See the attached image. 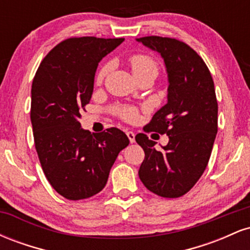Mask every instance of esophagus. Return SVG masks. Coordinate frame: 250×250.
Returning a JSON list of instances; mask_svg holds the SVG:
<instances>
[{
	"instance_id": "esophagus-1",
	"label": "esophagus",
	"mask_w": 250,
	"mask_h": 250,
	"mask_svg": "<svg viewBox=\"0 0 250 250\" xmlns=\"http://www.w3.org/2000/svg\"><path fill=\"white\" fill-rule=\"evenodd\" d=\"M127 136H128V139H129V141H130V143L135 142V134L133 133V131H127Z\"/></svg>"
}]
</instances>
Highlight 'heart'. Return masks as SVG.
I'll return each instance as SVG.
<instances>
[{"label":"heart","mask_w":250,"mask_h":250,"mask_svg":"<svg viewBox=\"0 0 250 250\" xmlns=\"http://www.w3.org/2000/svg\"><path fill=\"white\" fill-rule=\"evenodd\" d=\"M128 64L136 79L145 75H151L156 77L157 74H159V63L156 62V60L154 57L147 55V54H134V55H131L128 59ZM108 70V64L102 65L100 68V70L96 74L97 84L103 82L104 77L107 76ZM114 111H115L117 116L121 117L122 120H125L127 122H134L137 119V116H139L137 109L135 107H131V105H120V107H116L114 109Z\"/></svg>","instance_id":"heart-1"}]
</instances>
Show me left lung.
Returning <instances> with one entry per match:
<instances>
[{"label":"left lung","instance_id":"obj_1","mask_svg":"<svg viewBox=\"0 0 250 250\" xmlns=\"http://www.w3.org/2000/svg\"><path fill=\"white\" fill-rule=\"evenodd\" d=\"M137 41L161 54L167 68L168 103L143 128L167 134L163 150L146 134L135 140L145 150L140 180L151 193L167 199L187 194L202 176L217 133V100L207 64L187 43L173 37L146 36Z\"/></svg>","mask_w":250,"mask_h":250}]
</instances>
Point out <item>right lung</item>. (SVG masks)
<instances>
[{
	"mask_svg": "<svg viewBox=\"0 0 250 250\" xmlns=\"http://www.w3.org/2000/svg\"><path fill=\"white\" fill-rule=\"evenodd\" d=\"M125 39L70 37L43 59L31 85L34 142L47 180L67 200H83L104 188L117 155L129 145L117 128L91 135L79 117L94 90L102 57Z\"/></svg>",
	"mask_w": 250,
	"mask_h": 250,
	"instance_id": "right-lung-1",
	"label": "right lung"
}]
</instances>
